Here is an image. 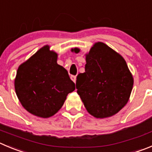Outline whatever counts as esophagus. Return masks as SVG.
I'll return each instance as SVG.
<instances>
[{"label":"esophagus","mask_w":152,"mask_h":152,"mask_svg":"<svg viewBox=\"0 0 152 152\" xmlns=\"http://www.w3.org/2000/svg\"><path fill=\"white\" fill-rule=\"evenodd\" d=\"M70 79H71L74 82V83H76V76H73V75H72V76H70Z\"/></svg>","instance_id":"esophagus-1"}]
</instances>
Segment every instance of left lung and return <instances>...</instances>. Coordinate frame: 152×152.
Returning a JSON list of instances; mask_svg holds the SVG:
<instances>
[{
    "label": "left lung",
    "instance_id": "obj_1",
    "mask_svg": "<svg viewBox=\"0 0 152 152\" xmlns=\"http://www.w3.org/2000/svg\"><path fill=\"white\" fill-rule=\"evenodd\" d=\"M76 53L79 49H72ZM134 79L122 56L103 42L86 55L85 73L76 77L77 93L85 107L97 118L118 113L130 98Z\"/></svg>",
    "mask_w": 152,
    "mask_h": 152
}]
</instances>
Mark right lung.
I'll return each mask as SVG.
<instances>
[{"mask_svg": "<svg viewBox=\"0 0 152 152\" xmlns=\"http://www.w3.org/2000/svg\"><path fill=\"white\" fill-rule=\"evenodd\" d=\"M57 57L49 46H44L17 70V97L27 111L38 117L55 115L62 107L68 94L76 88L66 69L57 63Z\"/></svg>", "mask_w": 152, "mask_h": 152, "instance_id": "1", "label": "right lung"}]
</instances>
